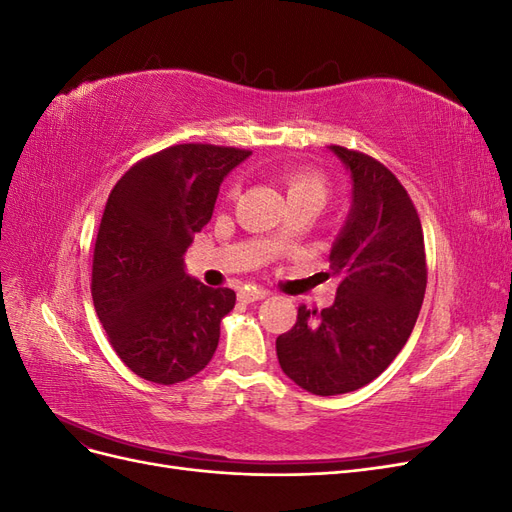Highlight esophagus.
Masks as SVG:
<instances>
[{
    "mask_svg": "<svg viewBox=\"0 0 512 512\" xmlns=\"http://www.w3.org/2000/svg\"><path fill=\"white\" fill-rule=\"evenodd\" d=\"M239 301L243 303H254V301H262L267 299V292L265 290H239Z\"/></svg>",
    "mask_w": 512,
    "mask_h": 512,
    "instance_id": "esophagus-1",
    "label": "esophagus"
}]
</instances>
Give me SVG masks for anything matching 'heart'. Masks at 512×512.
Returning <instances> with one entry per match:
<instances>
[{
    "label": "heart",
    "mask_w": 512,
    "mask_h": 512,
    "mask_svg": "<svg viewBox=\"0 0 512 512\" xmlns=\"http://www.w3.org/2000/svg\"><path fill=\"white\" fill-rule=\"evenodd\" d=\"M282 183L288 198H307L318 207L324 203V198H327V183H324V179L318 173H314V170H307V168L286 170L282 175Z\"/></svg>",
    "instance_id": "b5f03b06"
}]
</instances>
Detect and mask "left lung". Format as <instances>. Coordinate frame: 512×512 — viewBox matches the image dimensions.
<instances>
[{
    "mask_svg": "<svg viewBox=\"0 0 512 512\" xmlns=\"http://www.w3.org/2000/svg\"><path fill=\"white\" fill-rule=\"evenodd\" d=\"M329 149L352 185L348 218L329 254L337 297L322 312L301 305L294 327L275 339L284 374L322 397L361 389L393 363L427 286L423 228L404 185L365 153Z\"/></svg>",
    "mask_w": 512,
    "mask_h": 512,
    "instance_id": "1",
    "label": "left lung"
}]
</instances>
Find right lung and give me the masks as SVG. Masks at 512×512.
<instances>
[{
    "label": "right lung",
    "mask_w": 512,
    "mask_h": 512,
    "mask_svg": "<svg viewBox=\"0 0 512 512\" xmlns=\"http://www.w3.org/2000/svg\"><path fill=\"white\" fill-rule=\"evenodd\" d=\"M252 151L175 145L134 164L102 215L91 297L111 346L136 376L175 384L205 369L220 322L235 307L230 288L185 273V252L213 215L220 185Z\"/></svg>",
    "instance_id": "add662e5"
}]
</instances>
